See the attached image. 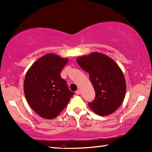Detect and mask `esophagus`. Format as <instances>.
Listing matches in <instances>:
<instances>
[{
    "mask_svg": "<svg viewBox=\"0 0 152 152\" xmlns=\"http://www.w3.org/2000/svg\"><path fill=\"white\" fill-rule=\"evenodd\" d=\"M76 94H80V90H77V91H76Z\"/></svg>",
    "mask_w": 152,
    "mask_h": 152,
    "instance_id": "obj_1",
    "label": "esophagus"
}]
</instances>
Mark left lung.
Segmentation results:
<instances>
[{"mask_svg":"<svg viewBox=\"0 0 152 152\" xmlns=\"http://www.w3.org/2000/svg\"><path fill=\"white\" fill-rule=\"evenodd\" d=\"M79 66L89 73L96 96L88 104L98 115L106 116L113 113L122 104L126 93L123 73L112 59L99 52L77 58Z\"/></svg>","mask_w":152,"mask_h":152,"instance_id":"8db88e82","label":"left lung"}]
</instances>
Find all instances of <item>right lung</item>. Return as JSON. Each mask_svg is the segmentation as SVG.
Listing matches in <instances>:
<instances>
[{
  "label": "right lung",
  "mask_w": 152,
  "mask_h": 152,
  "mask_svg": "<svg viewBox=\"0 0 152 152\" xmlns=\"http://www.w3.org/2000/svg\"><path fill=\"white\" fill-rule=\"evenodd\" d=\"M67 61V58L47 54L37 60L26 73L23 90L27 102L43 118L56 117L75 94L60 76Z\"/></svg>",
  "instance_id": "1"
}]
</instances>
